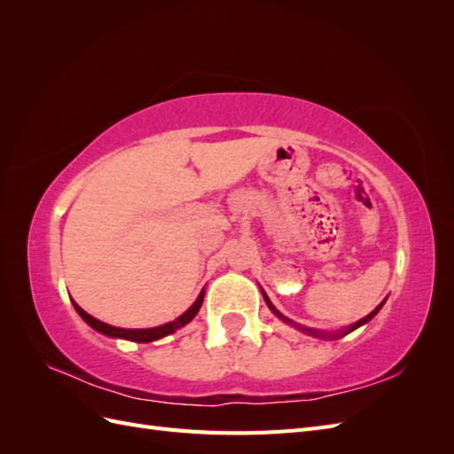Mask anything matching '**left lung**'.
Returning a JSON list of instances; mask_svg holds the SVG:
<instances>
[{
  "label": "left lung",
  "mask_w": 454,
  "mask_h": 454,
  "mask_svg": "<svg viewBox=\"0 0 454 454\" xmlns=\"http://www.w3.org/2000/svg\"><path fill=\"white\" fill-rule=\"evenodd\" d=\"M263 297H265V301H267V305H269V309L274 312V314H277L278 316V318L280 320H284V322H287V324H294L297 329H301V332H305V333H309V335H314V337H324V339H339V337H345L347 333H350V332H354V329H358L360 325H364V324H367L371 318H373V316L380 310V307L384 305V301H382V303L373 310V312H369L367 316H365V318H362V320H358V322H354L352 325H348L347 329H342V332H335V333H324V332H316V329H312V327H303V325H299V324H295V322H292L290 318H286V316L282 314V312H278L277 309H274V305L270 303V301H269V297H267V294H263Z\"/></svg>",
  "instance_id": "8db88e82"
}]
</instances>
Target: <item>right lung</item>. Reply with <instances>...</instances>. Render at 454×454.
Segmentation results:
<instances>
[{
  "label": "right lung",
  "instance_id": "obj_1",
  "mask_svg": "<svg viewBox=\"0 0 454 454\" xmlns=\"http://www.w3.org/2000/svg\"><path fill=\"white\" fill-rule=\"evenodd\" d=\"M202 301H204V292H200V295L197 297L195 303L191 305V307L180 316V318H176L174 322H168V324L159 325V327H149V329H125V327L107 325V324H104V322H100V320L92 318V316L87 314L83 309H81V307L75 303V301H72V303H74V307H75V310H77V314L81 316V318H83L92 329H96V332H100V333H104V335H107V337H115V339H127V340H134V342H151V340H157V339L167 337V335L177 332V329H180V327L187 325L191 320L195 318L197 312L200 310Z\"/></svg>",
  "mask_w": 454,
  "mask_h": 454
}]
</instances>
